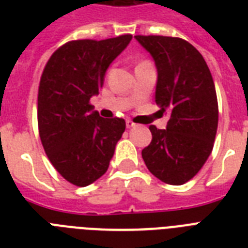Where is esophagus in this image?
I'll return each instance as SVG.
<instances>
[{"mask_svg":"<svg viewBox=\"0 0 248 248\" xmlns=\"http://www.w3.org/2000/svg\"><path fill=\"white\" fill-rule=\"evenodd\" d=\"M126 126H127V128H131L135 126V124H134L131 120H126Z\"/></svg>","mask_w":248,"mask_h":248,"instance_id":"esophagus-1","label":"esophagus"}]
</instances>
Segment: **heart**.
<instances>
[{
  "mask_svg": "<svg viewBox=\"0 0 248 248\" xmlns=\"http://www.w3.org/2000/svg\"><path fill=\"white\" fill-rule=\"evenodd\" d=\"M143 63H147V62H143ZM143 63H140V64H143Z\"/></svg>",
  "mask_w": 248,
  "mask_h": 248,
  "instance_id": "b5f03b06",
  "label": "heart"
}]
</instances>
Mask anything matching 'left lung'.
<instances>
[{
  "instance_id": "obj_1",
  "label": "left lung",
  "mask_w": 248,
  "mask_h": 248,
  "mask_svg": "<svg viewBox=\"0 0 248 248\" xmlns=\"http://www.w3.org/2000/svg\"><path fill=\"white\" fill-rule=\"evenodd\" d=\"M157 67L155 103L169 113L166 130L149 126L152 141L141 151L148 170L171 185L189 181L211 155L219 108L211 72L193 45L183 38L135 36Z\"/></svg>"
}]
</instances>
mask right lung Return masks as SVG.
Instances as JSON below:
<instances>
[{"instance_id": "add662e5", "label": "right lung", "mask_w": 248, "mask_h": 248, "mask_svg": "<svg viewBox=\"0 0 248 248\" xmlns=\"http://www.w3.org/2000/svg\"><path fill=\"white\" fill-rule=\"evenodd\" d=\"M131 34L108 40L69 41L46 63L38 87V131L55 170L71 184L86 186L103 176L126 128L122 118H103L90 99L105 72L130 44Z\"/></svg>"}]
</instances>
